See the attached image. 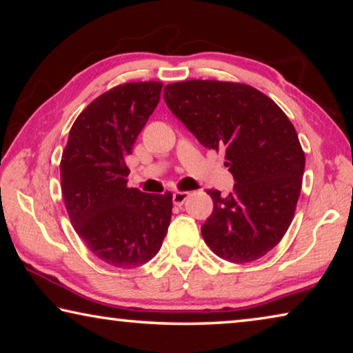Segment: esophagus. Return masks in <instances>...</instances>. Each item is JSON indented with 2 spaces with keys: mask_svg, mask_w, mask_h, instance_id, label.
<instances>
[{
  "mask_svg": "<svg viewBox=\"0 0 353 353\" xmlns=\"http://www.w3.org/2000/svg\"><path fill=\"white\" fill-rule=\"evenodd\" d=\"M188 198V191H174V193H172V202H174V205H182Z\"/></svg>",
  "mask_w": 353,
  "mask_h": 353,
  "instance_id": "obj_1",
  "label": "esophagus"
}]
</instances>
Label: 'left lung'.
<instances>
[{
	"label": "left lung",
	"mask_w": 353,
	"mask_h": 353,
	"mask_svg": "<svg viewBox=\"0 0 353 353\" xmlns=\"http://www.w3.org/2000/svg\"><path fill=\"white\" fill-rule=\"evenodd\" d=\"M165 103L202 146L225 152L234 176L227 196L207 190L213 212L201 227L221 259H261L288 230L302 188L305 154L283 110L256 88L236 82L183 81Z\"/></svg>",
	"instance_id": "1"
}]
</instances>
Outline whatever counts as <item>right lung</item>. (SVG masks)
<instances>
[{"label": "right lung", "instance_id": "add662e5", "mask_svg": "<svg viewBox=\"0 0 353 353\" xmlns=\"http://www.w3.org/2000/svg\"><path fill=\"white\" fill-rule=\"evenodd\" d=\"M162 82H129L87 105L70 130L61 162L62 196L76 234L117 268H137L162 248L172 194L128 188L126 157L160 101Z\"/></svg>", "mask_w": 353, "mask_h": 353}]
</instances>
